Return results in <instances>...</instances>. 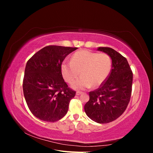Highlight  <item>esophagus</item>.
Instances as JSON below:
<instances>
[{"mask_svg":"<svg viewBox=\"0 0 153 153\" xmlns=\"http://www.w3.org/2000/svg\"><path fill=\"white\" fill-rule=\"evenodd\" d=\"M82 93V92H80V91H77V92H76V96H79V95H80Z\"/></svg>","mask_w":153,"mask_h":153,"instance_id":"34e87169","label":"esophagus"}]
</instances>
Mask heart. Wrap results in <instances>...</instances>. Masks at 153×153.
I'll use <instances>...</instances> for the list:
<instances>
[{
    "mask_svg": "<svg viewBox=\"0 0 153 153\" xmlns=\"http://www.w3.org/2000/svg\"><path fill=\"white\" fill-rule=\"evenodd\" d=\"M111 66V59L107 54L83 50L74 53L71 61L66 60L62 62L61 71L69 84L75 82L80 73L82 76L72 85V88L84 90L102 84L109 75Z\"/></svg>",
    "mask_w": 153,
    "mask_h": 153,
    "instance_id": "1",
    "label": "heart"
}]
</instances>
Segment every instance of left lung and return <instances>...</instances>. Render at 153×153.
Wrapping results in <instances>:
<instances>
[{"label":"left lung","instance_id":"8db88e82","mask_svg":"<svg viewBox=\"0 0 153 153\" xmlns=\"http://www.w3.org/2000/svg\"><path fill=\"white\" fill-rule=\"evenodd\" d=\"M97 50L110 57L112 69L100 87L89 92L84 110L92 121L105 124L117 119L126 109L131 98L133 73L127 59L115 50L99 47Z\"/></svg>","mask_w":153,"mask_h":153}]
</instances>
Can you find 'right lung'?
I'll return each instance as SVG.
<instances>
[{
  "instance_id": "add662e5",
  "label": "right lung",
  "mask_w": 153,
  "mask_h": 153,
  "mask_svg": "<svg viewBox=\"0 0 153 153\" xmlns=\"http://www.w3.org/2000/svg\"><path fill=\"white\" fill-rule=\"evenodd\" d=\"M77 48L47 46L27 62L23 81L24 97L32 114L41 121H57L68 112L76 92L64 82L61 64Z\"/></svg>"
}]
</instances>
